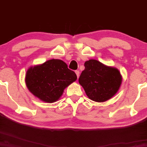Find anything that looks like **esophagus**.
Masks as SVG:
<instances>
[{"instance_id": "1", "label": "esophagus", "mask_w": 147, "mask_h": 147, "mask_svg": "<svg viewBox=\"0 0 147 147\" xmlns=\"http://www.w3.org/2000/svg\"><path fill=\"white\" fill-rule=\"evenodd\" d=\"M75 73H76V75H77V79H78V78L79 77V70H76Z\"/></svg>"}]
</instances>
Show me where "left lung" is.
<instances>
[{
	"label": "left lung",
	"instance_id": "8db88e82",
	"mask_svg": "<svg viewBox=\"0 0 147 147\" xmlns=\"http://www.w3.org/2000/svg\"><path fill=\"white\" fill-rule=\"evenodd\" d=\"M79 82L88 97L97 102H103L118 92L122 83V76L116 68L109 67L96 60L85 62Z\"/></svg>",
	"mask_w": 147,
	"mask_h": 147
}]
</instances>
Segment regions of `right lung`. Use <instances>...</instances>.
<instances>
[{"label": "right lung", "instance_id": "add662e5", "mask_svg": "<svg viewBox=\"0 0 147 147\" xmlns=\"http://www.w3.org/2000/svg\"><path fill=\"white\" fill-rule=\"evenodd\" d=\"M77 77L61 60L52 59L41 65L30 67L27 71L25 83L29 91L43 101L58 100L64 89Z\"/></svg>", "mask_w": 147, "mask_h": 147}]
</instances>
